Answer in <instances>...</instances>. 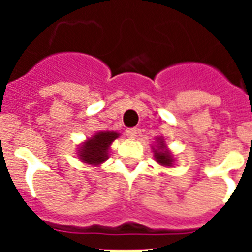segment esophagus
Listing matches in <instances>:
<instances>
[{
	"instance_id": "esophagus-1",
	"label": "esophagus",
	"mask_w": 252,
	"mask_h": 252,
	"mask_svg": "<svg viewBox=\"0 0 252 252\" xmlns=\"http://www.w3.org/2000/svg\"><path fill=\"white\" fill-rule=\"evenodd\" d=\"M126 133L129 138H136V136H137L138 133V129L137 128H128V129L126 130Z\"/></svg>"
}]
</instances>
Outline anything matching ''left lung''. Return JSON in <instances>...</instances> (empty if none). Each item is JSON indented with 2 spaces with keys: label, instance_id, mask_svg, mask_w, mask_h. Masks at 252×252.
Wrapping results in <instances>:
<instances>
[{
  "label": "left lung",
  "instance_id": "left-lung-1",
  "mask_svg": "<svg viewBox=\"0 0 252 252\" xmlns=\"http://www.w3.org/2000/svg\"><path fill=\"white\" fill-rule=\"evenodd\" d=\"M161 145H163V142H161ZM159 149H162V148H159ZM154 152H157V150H154ZM156 159H157L161 165H165V166H170L172 162V159L170 158V154L163 149H162V152L156 153Z\"/></svg>",
  "mask_w": 252,
  "mask_h": 252
}]
</instances>
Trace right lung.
<instances>
[{
  "label": "right lung",
  "instance_id": "1",
  "mask_svg": "<svg viewBox=\"0 0 252 252\" xmlns=\"http://www.w3.org/2000/svg\"><path fill=\"white\" fill-rule=\"evenodd\" d=\"M116 137H118V133H115V132L96 133L80 150L81 159L90 165H99V163L104 162L107 159L108 146Z\"/></svg>",
  "mask_w": 252,
  "mask_h": 252
}]
</instances>
